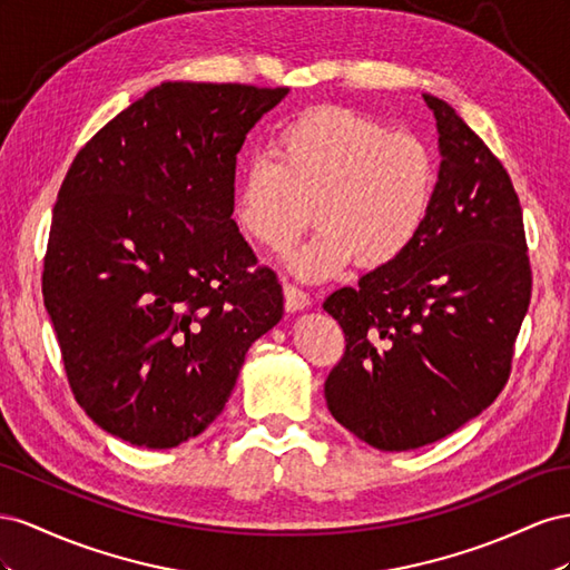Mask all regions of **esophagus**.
I'll return each instance as SVG.
<instances>
[{
  "instance_id": "esophagus-1",
  "label": "esophagus",
  "mask_w": 570,
  "mask_h": 570,
  "mask_svg": "<svg viewBox=\"0 0 570 570\" xmlns=\"http://www.w3.org/2000/svg\"><path fill=\"white\" fill-rule=\"evenodd\" d=\"M284 301H286V311L296 313V311H305V307L311 305V294H307L305 288L286 282L284 284Z\"/></svg>"
}]
</instances>
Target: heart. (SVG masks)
Returning a JSON list of instances; mask_svg holds the SVG:
<instances>
[{
  "label": "heart",
  "mask_w": 570,
  "mask_h": 570,
  "mask_svg": "<svg viewBox=\"0 0 570 570\" xmlns=\"http://www.w3.org/2000/svg\"><path fill=\"white\" fill-rule=\"evenodd\" d=\"M269 157L243 161L234 215L257 246L284 250L313 219V240L294 257L305 276H330L353 259L386 267L411 250L425 226L436 157L425 138L389 131L367 114L317 107L284 121Z\"/></svg>",
  "instance_id": "obj_1"
}]
</instances>
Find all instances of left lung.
Returning <instances> with one entry per match:
<instances>
[{
    "instance_id": "obj_1",
    "label": "left lung",
    "mask_w": 570,
    "mask_h": 570,
    "mask_svg": "<svg viewBox=\"0 0 570 570\" xmlns=\"http://www.w3.org/2000/svg\"><path fill=\"white\" fill-rule=\"evenodd\" d=\"M425 102L444 157L425 226L396 263L324 301L346 336L327 405L382 451L432 444L501 394L532 294L509 171L444 100Z\"/></svg>"
}]
</instances>
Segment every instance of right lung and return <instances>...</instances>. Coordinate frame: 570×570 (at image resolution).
Returning a JSON list of instances; mask_svg holds the SVG:
<instances>
[{"label": "right lung", "instance_id": "1", "mask_svg": "<svg viewBox=\"0 0 570 570\" xmlns=\"http://www.w3.org/2000/svg\"><path fill=\"white\" fill-rule=\"evenodd\" d=\"M288 88L161 83L67 171L42 296L78 401L109 434L171 449L229 401L253 341L284 313L234 215L236 155Z\"/></svg>", "mask_w": 570, "mask_h": 570}]
</instances>
